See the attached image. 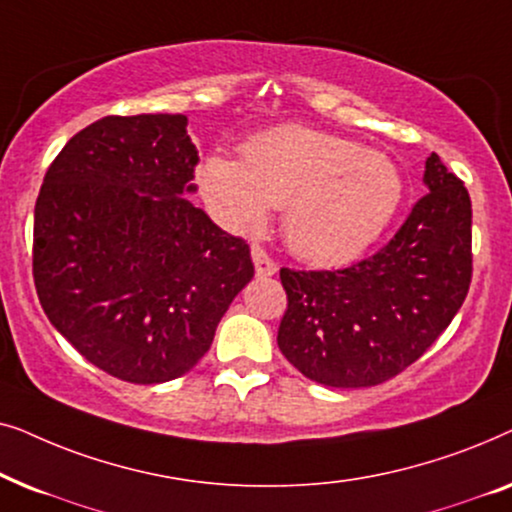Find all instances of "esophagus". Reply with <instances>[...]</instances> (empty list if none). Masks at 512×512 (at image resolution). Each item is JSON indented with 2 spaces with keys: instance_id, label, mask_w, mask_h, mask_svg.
Returning a JSON list of instances; mask_svg holds the SVG:
<instances>
[{
  "instance_id": "obj_1",
  "label": "esophagus",
  "mask_w": 512,
  "mask_h": 512,
  "mask_svg": "<svg viewBox=\"0 0 512 512\" xmlns=\"http://www.w3.org/2000/svg\"><path fill=\"white\" fill-rule=\"evenodd\" d=\"M251 258H254L258 277H272L279 270L275 258H272L268 251L261 247V244H254V247H251Z\"/></svg>"
}]
</instances>
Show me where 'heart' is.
I'll list each match as a JSON object with an SVG mask.
<instances>
[{
    "label": "heart",
    "instance_id": "b5f03b06",
    "mask_svg": "<svg viewBox=\"0 0 512 512\" xmlns=\"http://www.w3.org/2000/svg\"><path fill=\"white\" fill-rule=\"evenodd\" d=\"M200 191L216 219L247 233L284 207L291 251L314 265L359 258L394 219L403 198L398 167L352 139L282 125L244 144V160L209 153Z\"/></svg>",
    "mask_w": 512,
    "mask_h": 512
}]
</instances>
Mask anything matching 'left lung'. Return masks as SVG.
Instances as JSON below:
<instances>
[{"instance_id":"1","label":"left lung","mask_w":512,"mask_h":512,"mask_svg":"<svg viewBox=\"0 0 512 512\" xmlns=\"http://www.w3.org/2000/svg\"><path fill=\"white\" fill-rule=\"evenodd\" d=\"M396 235L342 270H279L289 298L277 345L326 387H375L412 366L450 326L473 277L471 198L438 153Z\"/></svg>"}]
</instances>
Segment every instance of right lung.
Listing matches in <instances>:
<instances>
[{
    "instance_id": "add662e5",
    "label": "right lung",
    "mask_w": 512,
    "mask_h": 512,
    "mask_svg": "<svg viewBox=\"0 0 512 512\" xmlns=\"http://www.w3.org/2000/svg\"><path fill=\"white\" fill-rule=\"evenodd\" d=\"M184 114L104 116L69 139L34 207L32 275L51 324L111 377L188 373L254 277L249 244L184 195Z\"/></svg>"
}]
</instances>
